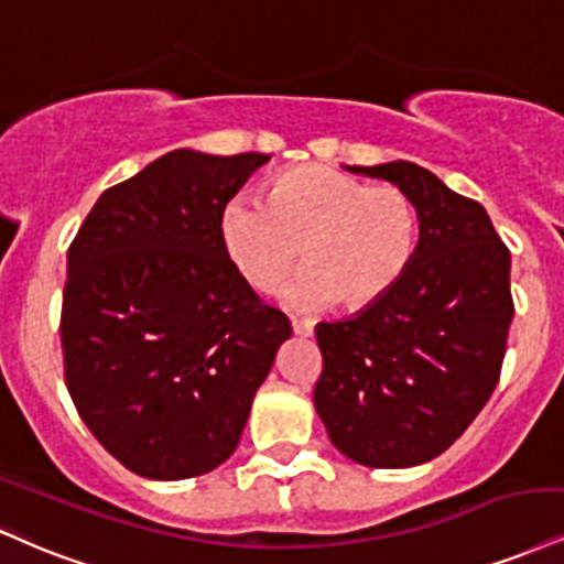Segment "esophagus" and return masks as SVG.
<instances>
[{
  "label": "esophagus",
  "mask_w": 564,
  "mask_h": 564,
  "mask_svg": "<svg viewBox=\"0 0 564 564\" xmlns=\"http://www.w3.org/2000/svg\"><path fill=\"white\" fill-rule=\"evenodd\" d=\"M291 328H294L296 336H312V330H315V323H312V321H294V323H291Z\"/></svg>",
  "instance_id": "esophagus-1"
}]
</instances>
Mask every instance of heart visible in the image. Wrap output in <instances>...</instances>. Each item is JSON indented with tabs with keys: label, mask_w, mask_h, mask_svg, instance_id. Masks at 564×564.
Listing matches in <instances>:
<instances>
[{
	"label": "heart",
	"mask_w": 564,
	"mask_h": 564,
	"mask_svg": "<svg viewBox=\"0 0 564 564\" xmlns=\"http://www.w3.org/2000/svg\"><path fill=\"white\" fill-rule=\"evenodd\" d=\"M415 230L402 188L370 186L321 165L278 175L270 202L236 194L220 217L230 262L257 291L275 289L304 252L310 268L286 289V300L302 310L381 300L410 264Z\"/></svg>",
	"instance_id": "1"
}]
</instances>
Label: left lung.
Instances as JSON below:
<instances>
[{"mask_svg": "<svg viewBox=\"0 0 564 564\" xmlns=\"http://www.w3.org/2000/svg\"><path fill=\"white\" fill-rule=\"evenodd\" d=\"M344 171L402 188L420 236L389 294L315 325V410L351 463L415 467L449 449L497 389L512 260L486 209L415 162Z\"/></svg>", "mask_w": 564, "mask_h": 564, "instance_id": "left-lung-1", "label": "left lung"}]
</instances>
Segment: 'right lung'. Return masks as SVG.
<instances>
[{
    "mask_svg": "<svg viewBox=\"0 0 564 564\" xmlns=\"http://www.w3.org/2000/svg\"><path fill=\"white\" fill-rule=\"evenodd\" d=\"M268 160L162 154L107 188L67 249V391L135 476L183 480L226 463L291 336L220 234L223 209Z\"/></svg>",
    "mask_w": 564,
    "mask_h": 564,
    "instance_id": "obj_1",
    "label": "right lung"
}]
</instances>
